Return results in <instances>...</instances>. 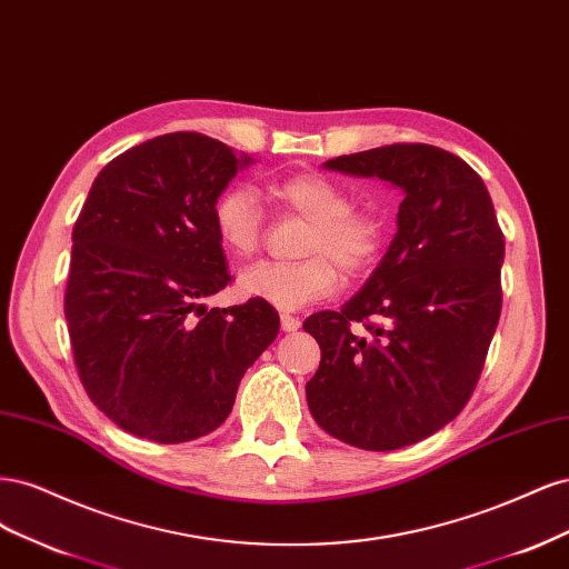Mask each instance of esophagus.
<instances>
[{
    "instance_id": "1",
    "label": "esophagus",
    "mask_w": 569,
    "mask_h": 569,
    "mask_svg": "<svg viewBox=\"0 0 569 569\" xmlns=\"http://www.w3.org/2000/svg\"><path fill=\"white\" fill-rule=\"evenodd\" d=\"M280 325H282L284 332H297L299 327H301V320L295 318V316H289V313H282L280 316Z\"/></svg>"
}]
</instances>
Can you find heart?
I'll return each mask as SVG.
<instances>
[{"label":"heart","mask_w":569,"mask_h":569,"mask_svg":"<svg viewBox=\"0 0 569 569\" xmlns=\"http://www.w3.org/2000/svg\"><path fill=\"white\" fill-rule=\"evenodd\" d=\"M280 211L308 220L299 263H256L242 270L237 291L244 299L266 301L280 311H297L332 297L339 272L360 274L375 266L382 251V220L370 211L349 209V194L325 176L299 173L268 187ZM213 228L220 244L232 256H251L261 249L266 213L249 187H230L213 206Z\"/></svg>","instance_id":"heart-1"}]
</instances>
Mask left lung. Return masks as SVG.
<instances>
[{
    "label": "left lung",
    "mask_w": 569,
    "mask_h": 569,
    "mask_svg": "<svg viewBox=\"0 0 569 569\" xmlns=\"http://www.w3.org/2000/svg\"><path fill=\"white\" fill-rule=\"evenodd\" d=\"M325 168L380 178L403 201L363 289L303 322L322 351L306 401L330 437L393 451L439 432L470 401L501 316L503 232L485 180L439 147H377Z\"/></svg>",
    "instance_id": "obj_1"
}]
</instances>
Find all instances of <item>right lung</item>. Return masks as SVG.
Returning <instances> with one entry per match:
<instances>
[{"label": "right lung", "mask_w": 569, "mask_h": 569, "mask_svg": "<svg viewBox=\"0 0 569 569\" xmlns=\"http://www.w3.org/2000/svg\"><path fill=\"white\" fill-rule=\"evenodd\" d=\"M251 157L170 132L120 153L73 228L63 313L92 403L126 432L182 443L213 432L280 332L266 301L206 308L230 282L213 206Z\"/></svg>", "instance_id": "1"}]
</instances>
